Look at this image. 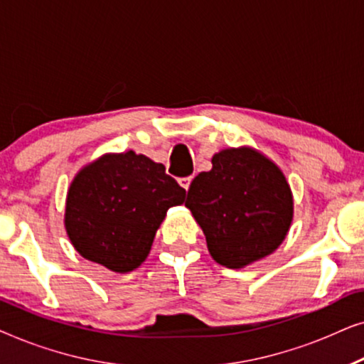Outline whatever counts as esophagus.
I'll use <instances>...</instances> for the list:
<instances>
[{
  "mask_svg": "<svg viewBox=\"0 0 364 364\" xmlns=\"http://www.w3.org/2000/svg\"><path fill=\"white\" fill-rule=\"evenodd\" d=\"M192 178L193 177H182V178H178V183H181V187L188 191V187H191V183H192Z\"/></svg>",
  "mask_w": 364,
  "mask_h": 364,
  "instance_id": "34e87169",
  "label": "esophagus"
}]
</instances>
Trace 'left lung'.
Segmentation results:
<instances>
[{
	"label": "left lung",
	"instance_id": "obj_1",
	"mask_svg": "<svg viewBox=\"0 0 364 364\" xmlns=\"http://www.w3.org/2000/svg\"><path fill=\"white\" fill-rule=\"evenodd\" d=\"M186 207L202 228L213 260L233 270L272 255L293 220L285 173L248 146L213 154L210 171L192 181Z\"/></svg>",
	"mask_w": 364,
	"mask_h": 364
}]
</instances>
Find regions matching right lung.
I'll return each mask as SVG.
<instances>
[{
    "label": "right lung",
    "mask_w": 364,
    "mask_h": 364,
    "mask_svg": "<svg viewBox=\"0 0 364 364\" xmlns=\"http://www.w3.org/2000/svg\"><path fill=\"white\" fill-rule=\"evenodd\" d=\"M183 200L162 164L134 151L104 154L74 176L64 227L79 255L127 273L146 262L167 210Z\"/></svg>",
    "instance_id": "right-lung-1"
}]
</instances>
